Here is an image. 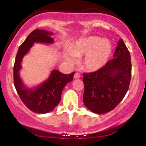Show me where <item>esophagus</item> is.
Masks as SVG:
<instances>
[{
	"label": "esophagus",
	"instance_id": "34e87169",
	"mask_svg": "<svg viewBox=\"0 0 146 146\" xmlns=\"http://www.w3.org/2000/svg\"><path fill=\"white\" fill-rule=\"evenodd\" d=\"M80 78V74L79 73H75L74 75V78L75 79H78Z\"/></svg>",
	"mask_w": 146,
	"mask_h": 146
}]
</instances>
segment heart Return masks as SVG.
Returning a JSON list of instances; mask_svg holds the SVG:
<instances>
[{
	"label": "heart",
	"instance_id": "heart-1",
	"mask_svg": "<svg viewBox=\"0 0 146 146\" xmlns=\"http://www.w3.org/2000/svg\"><path fill=\"white\" fill-rule=\"evenodd\" d=\"M110 40L98 36H88L77 40L64 52L65 58L75 62L76 56H84L83 67L89 71H96L106 64L112 53Z\"/></svg>",
	"mask_w": 146,
	"mask_h": 146
}]
</instances>
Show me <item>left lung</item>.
Masks as SVG:
<instances>
[{"label":"left lung","mask_w":146,"mask_h":146,"mask_svg":"<svg viewBox=\"0 0 146 146\" xmlns=\"http://www.w3.org/2000/svg\"><path fill=\"white\" fill-rule=\"evenodd\" d=\"M132 74L130 54L123 40L117 42L113 59L93 73L83 74V102L90 111L104 114L111 111L128 91Z\"/></svg>","instance_id":"obj_1"}]
</instances>
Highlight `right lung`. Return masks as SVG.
<instances>
[{
    "instance_id": "add662e5",
    "label": "right lung",
    "mask_w": 146,
    "mask_h": 146,
    "mask_svg": "<svg viewBox=\"0 0 146 146\" xmlns=\"http://www.w3.org/2000/svg\"><path fill=\"white\" fill-rule=\"evenodd\" d=\"M53 33L41 29L33 31L18 48L14 66V83L20 98L31 111L40 114L51 112L60 103L63 88L73 80L75 72L63 74L58 70L52 71L47 80L36 87L28 88L23 83L19 71L23 57L35 42L51 44Z\"/></svg>"
}]
</instances>
